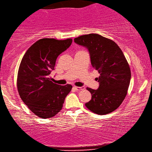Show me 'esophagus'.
Returning a JSON list of instances; mask_svg holds the SVG:
<instances>
[{
    "label": "esophagus",
    "mask_w": 152,
    "mask_h": 152,
    "mask_svg": "<svg viewBox=\"0 0 152 152\" xmlns=\"http://www.w3.org/2000/svg\"><path fill=\"white\" fill-rule=\"evenodd\" d=\"M74 88H75L76 91H83V90L85 89V86H74Z\"/></svg>",
    "instance_id": "esophagus-1"
}]
</instances>
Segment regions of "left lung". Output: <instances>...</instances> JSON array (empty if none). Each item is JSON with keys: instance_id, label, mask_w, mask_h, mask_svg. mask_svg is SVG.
<instances>
[{"instance_id": "8db88e82", "label": "left lung", "mask_w": 152, "mask_h": 152, "mask_svg": "<svg viewBox=\"0 0 152 152\" xmlns=\"http://www.w3.org/2000/svg\"><path fill=\"white\" fill-rule=\"evenodd\" d=\"M79 45L88 48L92 67L100 76L99 88L91 92L92 98L86 107L93 113L104 115L119 107L127 94L131 78V69L122 50L112 40L96 33L74 39Z\"/></svg>"}]
</instances>
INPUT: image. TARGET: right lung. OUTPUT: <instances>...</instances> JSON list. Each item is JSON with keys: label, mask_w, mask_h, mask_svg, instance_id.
<instances>
[{"label": "right lung", "mask_w": 152, "mask_h": 152, "mask_svg": "<svg viewBox=\"0 0 152 152\" xmlns=\"http://www.w3.org/2000/svg\"><path fill=\"white\" fill-rule=\"evenodd\" d=\"M72 43V39H41L30 46L21 60L17 78L18 93L29 109L41 118H51L60 112L72 91L71 85H58L49 78L58 56Z\"/></svg>", "instance_id": "obj_1"}]
</instances>
